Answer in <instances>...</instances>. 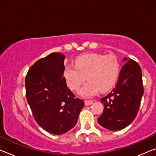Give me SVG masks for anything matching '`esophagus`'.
Segmentation results:
<instances>
[{"label":"esophagus","instance_id":"esophagus-1","mask_svg":"<svg viewBox=\"0 0 156 156\" xmlns=\"http://www.w3.org/2000/svg\"><path fill=\"white\" fill-rule=\"evenodd\" d=\"M84 103H85V105L87 106V105H90L93 103V101H91V100H85Z\"/></svg>","mask_w":156,"mask_h":156}]
</instances>
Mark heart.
<instances>
[{
    "label": "heart",
    "mask_w": 156,
    "mask_h": 156,
    "mask_svg": "<svg viewBox=\"0 0 156 156\" xmlns=\"http://www.w3.org/2000/svg\"><path fill=\"white\" fill-rule=\"evenodd\" d=\"M74 63L75 65L65 66L63 76L72 90L78 89L87 78L88 81L78 91L87 98L93 97L99 90H109L119 76L120 62L113 55L83 54L76 58Z\"/></svg>",
    "instance_id": "obj_1"
}]
</instances>
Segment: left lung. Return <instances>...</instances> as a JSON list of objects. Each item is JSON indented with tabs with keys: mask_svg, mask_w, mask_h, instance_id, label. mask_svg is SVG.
<instances>
[{
	"mask_svg": "<svg viewBox=\"0 0 156 156\" xmlns=\"http://www.w3.org/2000/svg\"><path fill=\"white\" fill-rule=\"evenodd\" d=\"M122 60L125 63L121 69L115 87L100 99L104 110L98 122L110 131L121 130L133 122L144 94L140 65L127 58Z\"/></svg>",
	"mask_w": 156,
	"mask_h": 156,
	"instance_id": "left-lung-1",
	"label": "left lung"
}]
</instances>
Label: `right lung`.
<instances>
[{
    "mask_svg": "<svg viewBox=\"0 0 156 156\" xmlns=\"http://www.w3.org/2000/svg\"><path fill=\"white\" fill-rule=\"evenodd\" d=\"M65 58L54 52L38 60L25 78L26 96L36 122L55 135L74 127L84 106L67 87L63 76Z\"/></svg>",
    "mask_w": 156,
    "mask_h": 156,
    "instance_id": "obj_1",
    "label": "right lung"
}]
</instances>
